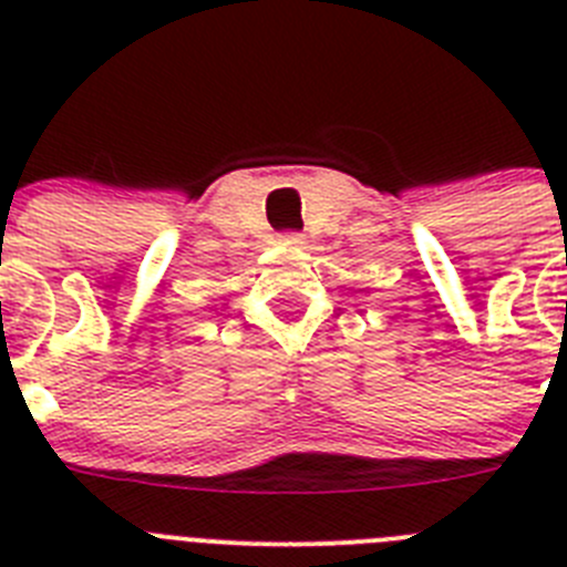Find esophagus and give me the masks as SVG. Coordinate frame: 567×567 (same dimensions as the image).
Returning <instances> with one entry per match:
<instances>
[{
	"label": "esophagus",
	"instance_id": "1",
	"mask_svg": "<svg viewBox=\"0 0 567 567\" xmlns=\"http://www.w3.org/2000/svg\"><path fill=\"white\" fill-rule=\"evenodd\" d=\"M278 240L284 244V247H292V249H300L303 244H307V238H303L300 233H280Z\"/></svg>",
	"mask_w": 567,
	"mask_h": 567
}]
</instances>
